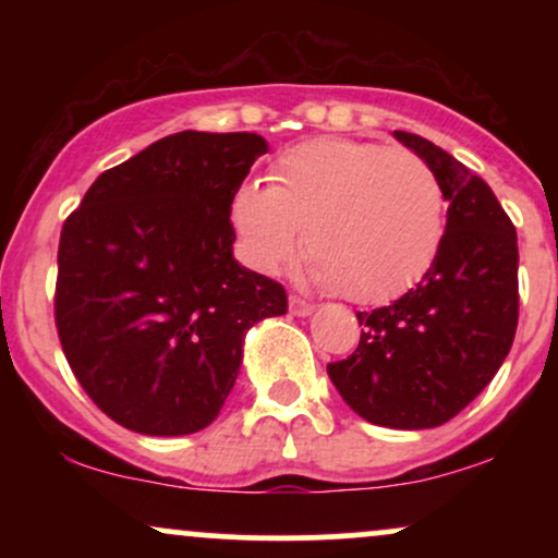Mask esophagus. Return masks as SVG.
Returning a JSON list of instances; mask_svg holds the SVG:
<instances>
[{"label": "esophagus", "instance_id": "esophagus-1", "mask_svg": "<svg viewBox=\"0 0 558 558\" xmlns=\"http://www.w3.org/2000/svg\"><path fill=\"white\" fill-rule=\"evenodd\" d=\"M288 310H291L293 317H310L312 312H315V304H310V301H304L299 296H291L288 299Z\"/></svg>", "mask_w": 558, "mask_h": 558}]
</instances>
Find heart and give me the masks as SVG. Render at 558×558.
<instances>
[{
	"instance_id": "obj_1",
	"label": "heart",
	"mask_w": 558,
	"mask_h": 558,
	"mask_svg": "<svg viewBox=\"0 0 558 558\" xmlns=\"http://www.w3.org/2000/svg\"><path fill=\"white\" fill-rule=\"evenodd\" d=\"M230 220L254 270H283L304 230L306 280L375 304L430 270L444 243L446 202L438 175L414 151L315 138L278 159L270 185L243 183Z\"/></svg>"
}]
</instances>
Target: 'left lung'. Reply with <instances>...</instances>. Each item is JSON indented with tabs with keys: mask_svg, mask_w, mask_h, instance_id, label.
<instances>
[{
	"mask_svg": "<svg viewBox=\"0 0 558 558\" xmlns=\"http://www.w3.org/2000/svg\"><path fill=\"white\" fill-rule=\"evenodd\" d=\"M393 138L425 159L448 202L438 257L393 304L356 312L364 325L349 360L328 364L341 399L362 420L425 430L457 417L493 380L514 341L517 230L490 185L414 133Z\"/></svg>",
	"mask_w": 558,
	"mask_h": 558,
	"instance_id": "8db88e82",
	"label": "left lung"
}]
</instances>
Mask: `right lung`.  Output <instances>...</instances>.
<instances>
[{
    "label": "right lung",
    "instance_id": "1",
    "mask_svg": "<svg viewBox=\"0 0 558 558\" xmlns=\"http://www.w3.org/2000/svg\"><path fill=\"white\" fill-rule=\"evenodd\" d=\"M267 149L259 133H172L101 172L62 228V351L128 430H204L235 386L246 332L286 315L283 286L233 257L230 204Z\"/></svg>",
    "mask_w": 558,
    "mask_h": 558
}]
</instances>
